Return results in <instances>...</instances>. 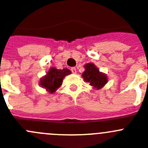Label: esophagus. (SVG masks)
<instances>
[{
    "instance_id": "obj_1",
    "label": "esophagus",
    "mask_w": 148,
    "mask_h": 148,
    "mask_svg": "<svg viewBox=\"0 0 148 148\" xmlns=\"http://www.w3.org/2000/svg\"><path fill=\"white\" fill-rule=\"evenodd\" d=\"M71 71L73 74H76V73H77V69H76V68H74V67L71 68Z\"/></svg>"
}]
</instances>
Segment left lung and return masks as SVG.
<instances>
[{
  "label": "left lung",
  "instance_id": "obj_1",
  "mask_svg": "<svg viewBox=\"0 0 148 148\" xmlns=\"http://www.w3.org/2000/svg\"><path fill=\"white\" fill-rule=\"evenodd\" d=\"M84 68L85 71L82 74V78L86 82H88L93 88L99 90L107 84V75L105 73L99 71V69L94 63H87L84 66Z\"/></svg>",
  "mask_w": 148,
  "mask_h": 148
}]
</instances>
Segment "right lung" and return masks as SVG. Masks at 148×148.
I'll use <instances>...</instances> for the list:
<instances>
[{"label": "right lung", "mask_w": 148, "mask_h": 148, "mask_svg": "<svg viewBox=\"0 0 148 148\" xmlns=\"http://www.w3.org/2000/svg\"><path fill=\"white\" fill-rule=\"evenodd\" d=\"M71 74V71L68 69L61 70L51 67L46 75L40 79V86L48 92L53 94L60 87L65 77Z\"/></svg>", "instance_id": "1"}]
</instances>
